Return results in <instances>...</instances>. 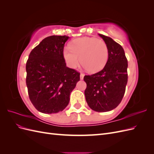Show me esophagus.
<instances>
[{"label":"esophagus","mask_w":154,"mask_h":154,"mask_svg":"<svg viewBox=\"0 0 154 154\" xmlns=\"http://www.w3.org/2000/svg\"><path fill=\"white\" fill-rule=\"evenodd\" d=\"M83 77H84V74L81 73V74H80V80H83Z\"/></svg>","instance_id":"obj_1"}]
</instances>
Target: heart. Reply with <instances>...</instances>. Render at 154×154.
<instances>
[{
  "label": "heart",
  "mask_w": 154,
  "mask_h": 154,
  "mask_svg": "<svg viewBox=\"0 0 154 154\" xmlns=\"http://www.w3.org/2000/svg\"><path fill=\"white\" fill-rule=\"evenodd\" d=\"M63 56L70 67L76 68L80 57L81 64L87 71L96 72L105 66L109 51L104 41L85 36L73 40L69 48L64 49Z\"/></svg>",
  "instance_id": "1"
}]
</instances>
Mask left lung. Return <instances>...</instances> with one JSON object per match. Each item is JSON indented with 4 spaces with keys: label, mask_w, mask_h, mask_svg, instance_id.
Masks as SVG:
<instances>
[{
    "label": "left lung",
    "mask_w": 154,
    "mask_h": 154,
    "mask_svg": "<svg viewBox=\"0 0 154 154\" xmlns=\"http://www.w3.org/2000/svg\"><path fill=\"white\" fill-rule=\"evenodd\" d=\"M98 35L104 40L109 58L104 68L92 75L85 76V96L90 108L96 112L114 109L122 101L128 81V62L123 48L110 37Z\"/></svg>",
    "instance_id": "left-lung-1"
}]
</instances>
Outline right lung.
Here are the masks:
<instances>
[{
  "instance_id": "obj_1",
  "label": "right lung",
  "mask_w": 154,
  "mask_h": 154,
  "mask_svg": "<svg viewBox=\"0 0 154 154\" xmlns=\"http://www.w3.org/2000/svg\"><path fill=\"white\" fill-rule=\"evenodd\" d=\"M66 35H53L31 51L26 63V85L29 99L40 112L54 114L68 105L80 73L66 66L63 56Z\"/></svg>"
}]
</instances>
